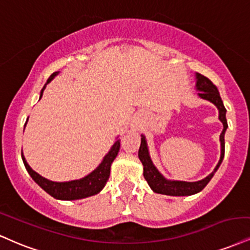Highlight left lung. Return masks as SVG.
Wrapping results in <instances>:
<instances>
[{
  "label": "left lung",
  "instance_id": "1",
  "mask_svg": "<svg viewBox=\"0 0 250 250\" xmlns=\"http://www.w3.org/2000/svg\"><path fill=\"white\" fill-rule=\"evenodd\" d=\"M195 79H197V83H195V88L199 91L198 95L201 99H205L215 104L219 110V120L224 125V129L222 133L220 134V142H221V156L219 159V163L216 164L215 169L213 170L212 173H209L206 178L198 180V182H180V180H167L164 178L159 171L156 169V167L152 163L151 158H150L148 146H146V137L142 135L141 138V146L138 150V158L142 162L143 164V176L151 190L156 192V193L167 194V195H192L198 193L203 190L205 186L208 184L209 180L214 176L216 170L220 167L222 159L225 156V133L228 127L227 120H226V108L224 106V102L221 100V96L219 94L218 88L214 83H212L208 78H206L203 74L197 73L195 74Z\"/></svg>",
  "mask_w": 250,
  "mask_h": 250
}]
</instances>
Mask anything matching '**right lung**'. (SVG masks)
Returning <instances> with one entry per match:
<instances>
[{
  "mask_svg": "<svg viewBox=\"0 0 250 250\" xmlns=\"http://www.w3.org/2000/svg\"><path fill=\"white\" fill-rule=\"evenodd\" d=\"M57 74H58V72H55V73L51 74L49 79H47L46 83H49L50 81L57 76ZM46 83H45V86L42 88L39 99H41L42 95H43V92L45 87H46ZM119 150H120V140H117L116 142L113 144L112 148H110L109 152H108V154L104 157V159H102L101 164L99 165L93 172L87 174L86 177H83V178L81 179L71 180V182H62V183L52 182V180L44 178V177H42L41 174H38L36 171L32 170L31 167H30V165L26 163L25 157L23 156V152H22V159H23L24 165H25V169L28 170V172L30 176H31V178L34 179L45 192H47V193L52 195V197L56 198V199L77 200V199H83V198L91 197V195L99 193V192L104 188L108 178H109L110 165H112L113 161L115 159L117 154H119Z\"/></svg>",
  "mask_w": 250,
  "mask_h": 250,
  "instance_id": "add662e5",
  "label": "right lung"
}]
</instances>
